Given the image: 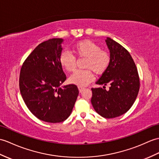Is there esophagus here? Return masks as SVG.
<instances>
[{"label":"esophagus","mask_w":159,"mask_h":159,"mask_svg":"<svg viewBox=\"0 0 159 159\" xmlns=\"http://www.w3.org/2000/svg\"><path fill=\"white\" fill-rule=\"evenodd\" d=\"M84 89V87H79V92H80V93H81V92H83Z\"/></svg>","instance_id":"34e87169"}]
</instances>
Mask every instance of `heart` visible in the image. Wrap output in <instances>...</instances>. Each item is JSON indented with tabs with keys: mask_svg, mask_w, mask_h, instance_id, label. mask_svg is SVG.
Returning a JSON list of instances; mask_svg holds the SVG:
<instances>
[{
	"mask_svg": "<svg viewBox=\"0 0 159 159\" xmlns=\"http://www.w3.org/2000/svg\"><path fill=\"white\" fill-rule=\"evenodd\" d=\"M76 56L87 58L84 68L87 70H78L70 76L69 82L79 87L88 85L94 79L93 70L97 75L105 72L111 63V55L108 51L91 40H85L76 43L73 47ZM60 63L62 68L68 72H72L76 68V59L68 51H62L60 56Z\"/></svg>",
	"mask_w": 159,
	"mask_h": 159,
	"instance_id": "1",
	"label": "heart"
}]
</instances>
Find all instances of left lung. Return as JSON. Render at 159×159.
<instances>
[{
    "label": "left lung",
    "mask_w": 159,
    "mask_h": 159,
    "mask_svg": "<svg viewBox=\"0 0 159 159\" xmlns=\"http://www.w3.org/2000/svg\"><path fill=\"white\" fill-rule=\"evenodd\" d=\"M111 55V63L96 83L104 85L92 88L91 104L99 115L112 119L126 113L138 96L139 77L138 69L129 51L109 37L106 40ZM111 84L109 90L104 89Z\"/></svg>",
    "instance_id": "obj_1"
}]
</instances>
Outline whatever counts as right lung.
<instances>
[{"mask_svg": "<svg viewBox=\"0 0 159 159\" xmlns=\"http://www.w3.org/2000/svg\"><path fill=\"white\" fill-rule=\"evenodd\" d=\"M61 39H52L36 47L20 70V93L30 111L47 123H61L70 115L79 95L75 84L66 80L60 63Z\"/></svg>", "mask_w": 159, "mask_h": 159, "instance_id": "add662e5", "label": "right lung"}]
</instances>
